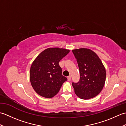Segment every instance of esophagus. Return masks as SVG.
Returning <instances> with one entry per match:
<instances>
[{
  "instance_id": "34e87169",
  "label": "esophagus",
  "mask_w": 126,
  "mask_h": 126,
  "mask_svg": "<svg viewBox=\"0 0 126 126\" xmlns=\"http://www.w3.org/2000/svg\"><path fill=\"white\" fill-rule=\"evenodd\" d=\"M67 79H68V80L69 81H70V80H71V76H68Z\"/></svg>"
}]
</instances>
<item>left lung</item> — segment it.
<instances>
[{
    "mask_svg": "<svg viewBox=\"0 0 126 126\" xmlns=\"http://www.w3.org/2000/svg\"><path fill=\"white\" fill-rule=\"evenodd\" d=\"M78 63L80 79L72 83L76 95L88 100L95 97L102 90L106 78V69L96 53L89 49L72 50Z\"/></svg>",
    "mask_w": 126,
    "mask_h": 126,
    "instance_id": "left-lung-1",
    "label": "left lung"
}]
</instances>
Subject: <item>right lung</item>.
Returning a JSON list of instances; mask_svg holds the SVG:
<instances>
[{
  "mask_svg": "<svg viewBox=\"0 0 126 126\" xmlns=\"http://www.w3.org/2000/svg\"><path fill=\"white\" fill-rule=\"evenodd\" d=\"M70 51L59 47L48 48L37 56L31 66L32 87L40 96L51 98L60 91L67 79L63 76L59 62Z\"/></svg>",
  "mask_w": 126,
  "mask_h": 126,
  "instance_id": "right-lung-1",
  "label": "right lung"
}]
</instances>
